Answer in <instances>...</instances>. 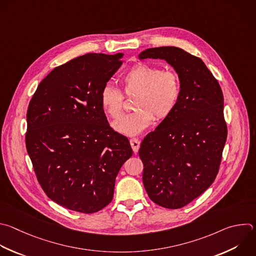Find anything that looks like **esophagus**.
Returning a JSON list of instances; mask_svg holds the SVG:
<instances>
[{
    "instance_id": "1",
    "label": "esophagus",
    "mask_w": 256,
    "mask_h": 256,
    "mask_svg": "<svg viewBox=\"0 0 256 256\" xmlns=\"http://www.w3.org/2000/svg\"><path fill=\"white\" fill-rule=\"evenodd\" d=\"M130 146H132V148L134 152V154L138 152V150L140 148V140L138 138H132L130 140Z\"/></svg>"
}]
</instances>
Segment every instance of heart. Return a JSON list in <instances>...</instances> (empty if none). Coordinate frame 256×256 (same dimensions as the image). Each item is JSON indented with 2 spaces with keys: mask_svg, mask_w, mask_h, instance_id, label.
I'll return each instance as SVG.
<instances>
[{
  "mask_svg": "<svg viewBox=\"0 0 256 256\" xmlns=\"http://www.w3.org/2000/svg\"><path fill=\"white\" fill-rule=\"evenodd\" d=\"M120 83L126 96H134V110L114 124L118 132L136 136L146 128L154 118L162 120L177 108L182 83L179 74L174 70H162L156 65L138 63L126 71ZM100 104L112 118H118L124 112V94L120 90L106 85L100 92Z\"/></svg>",
  "mask_w": 256,
  "mask_h": 256,
  "instance_id": "b5f03b06",
  "label": "heart"
}]
</instances>
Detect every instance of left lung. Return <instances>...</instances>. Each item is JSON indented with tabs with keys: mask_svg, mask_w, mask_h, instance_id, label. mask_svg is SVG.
I'll return each instance as SVG.
<instances>
[{
	"mask_svg": "<svg viewBox=\"0 0 256 256\" xmlns=\"http://www.w3.org/2000/svg\"><path fill=\"white\" fill-rule=\"evenodd\" d=\"M138 58L164 59L181 78L176 110L146 136L138 150L150 199L179 209L204 193L219 172L227 138L223 94L204 62L181 48H150Z\"/></svg>",
	"mask_w": 256,
	"mask_h": 256,
	"instance_id": "8db88e82",
	"label": "left lung"
}]
</instances>
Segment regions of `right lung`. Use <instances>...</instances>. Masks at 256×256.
<instances>
[{
	"label": "right lung",
	"instance_id": "add662e5",
	"mask_svg": "<svg viewBox=\"0 0 256 256\" xmlns=\"http://www.w3.org/2000/svg\"><path fill=\"white\" fill-rule=\"evenodd\" d=\"M122 55L90 53L55 67L30 100L27 152L45 194L66 209L92 214L108 206L120 168L132 154L100 100Z\"/></svg>",
	"mask_w": 256,
	"mask_h": 256
}]
</instances>
